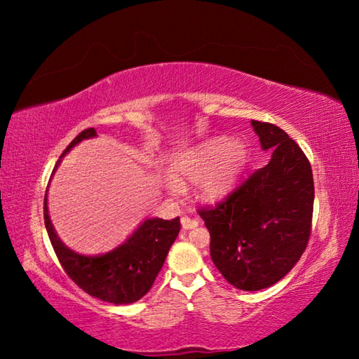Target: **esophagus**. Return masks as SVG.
<instances>
[{
    "instance_id": "1",
    "label": "esophagus",
    "mask_w": 359,
    "mask_h": 359,
    "mask_svg": "<svg viewBox=\"0 0 359 359\" xmlns=\"http://www.w3.org/2000/svg\"><path fill=\"white\" fill-rule=\"evenodd\" d=\"M180 222H182V228H184V229H193V228H196L198 224H199V222L196 220V218H191V217H188V215L182 217Z\"/></svg>"
}]
</instances>
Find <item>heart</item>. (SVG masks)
<instances>
[{
  "mask_svg": "<svg viewBox=\"0 0 359 359\" xmlns=\"http://www.w3.org/2000/svg\"><path fill=\"white\" fill-rule=\"evenodd\" d=\"M245 149L239 142L215 137L187 149L171 163L166 187L180 193L182 185L196 184L198 196L214 203L233 190L245 163Z\"/></svg>",
  "mask_w": 359,
  "mask_h": 359,
  "instance_id": "heart-1",
  "label": "heart"
}]
</instances>
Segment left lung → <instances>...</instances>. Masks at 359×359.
Wrapping results in <instances>:
<instances>
[{"label": "left lung", "instance_id": "8db88e82", "mask_svg": "<svg viewBox=\"0 0 359 359\" xmlns=\"http://www.w3.org/2000/svg\"><path fill=\"white\" fill-rule=\"evenodd\" d=\"M271 161L215 208L198 212L210 233V258L233 287L258 291L283 278L311 238L313 175L307 156L282 128L252 120Z\"/></svg>", "mask_w": 359, "mask_h": 359}]
</instances>
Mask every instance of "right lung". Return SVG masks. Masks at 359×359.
<instances>
[{"label":"right lung","mask_w":359,"mask_h":359,"mask_svg":"<svg viewBox=\"0 0 359 359\" xmlns=\"http://www.w3.org/2000/svg\"><path fill=\"white\" fill-rule=\"evenodd\" d=\"M95 136V128L83 130L72 139L62 156L83 139ZM58 165L60 160L53 172ZM44 223L60 264L71 280L85 293L115 306L136 302L149 293L180 231L179 217L172 220L149 218L115 250L100 257H85L72 252L60 241L48 217L47 194L44 198Z\"/></svg>","instance_id":"1"}]
</instances>
